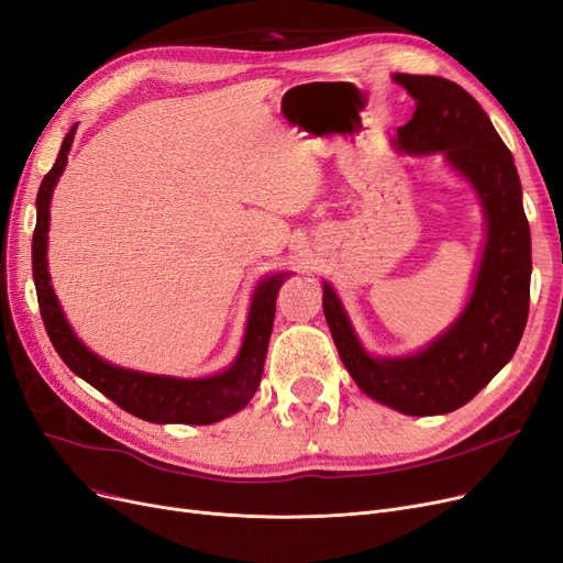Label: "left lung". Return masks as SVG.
<instances>
[{"label": "left lung", "instance_id": "obj_1", "mask_svg": "<svg viewBox=\"0 0 563 563\" xmlns=\"http://www.w3.org/2000/svg\"><path fill=\"white\" fill-rule=\"evenodd\" d=\"M391 78L415 99L412 120L391 139L394 148L406 155L441 153L483 206L485 245L471 295L445 331L401 357L371 355L327 280L322 308L357 387L383 406L424 418L462 408L512 360L529 316L531 232L512 153L481 103L441 76Z\"/></svg>", "mask_w": 563, "mask_h": 563}]
</instances>
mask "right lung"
Masks as SVG:
<instances>
[{"label":"right lung","mask_w":563,"mask_h":563,"mask_svg":"<svg viewBox=\"0 0 563 563\" xmlns=\"http://www.w3.org/2000/svg\"><path fill=\"white\" fill-rule=\"evenodd\" d=\"M78 124L62 141L59 155L53 169L44 176L36 195V227L32 239V271L41 318H44L48 336L62 357L78 378L90 383L103 397L115 401L122 410L153 424H213L229 415L243 410L260 387L264 360L268 350L271 329L276 318V297L280 285L292 276L289 271L264 276L250 301L245 334L236 360L224 371L206 378H176L159 373H143L111 364L82 343L67 322L48 271V227H51V199L55 185L65 172L67 157L74 143Z\"/></svg>","instance_id":"obj_1"}]
</instances>
